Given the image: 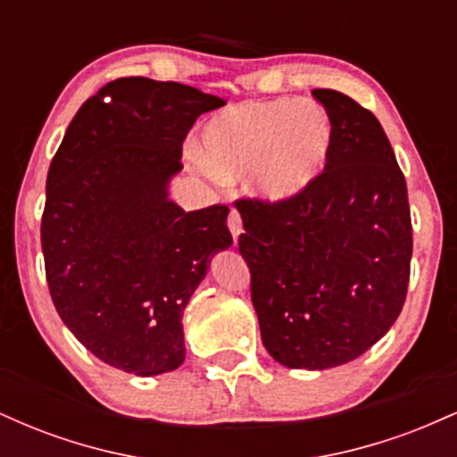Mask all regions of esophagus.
<instances>
[{"label": "esophagus", "mask_w": 457, "mask_h": 457, "mask_svg": "<svg viewBox=\"0 0 457 457\" xmlns=\"http://www.w3.org/2000/svg\"><path fill=\"white\" fill-rule=\"evenodd\" d=\"M228 228H229V232H232L234 243H236V240H238V236L243 234V219H240V214L236 212V211L229 212V217H228Z\"/></svg>", "instance_id": "esophagus-1"}]
</instances>
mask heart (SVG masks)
<instances>
[{"label":"heart","instance_id":"1","mask_svg":"<svg viewBox=\"0 0 457 457\" xmlns=\"http://www.w3.org/2000/svg\"><path fill=\"white\" fill-rule=\"evenodd\" d=\"M333 139L330 115L316 101H245L208 120L193 161L219 180L246 178L260 202L287 204L327 171Z\"/></svg>","mask_w":457,"mask_h":457}]
</instances>
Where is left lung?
I'll use <instances>...</instances> for the list:
<instances>
[{
  "mask_svg": "<svg viewBox=\"0 0 457 457\" xmlns=\"http://www.w3.org/2000/svg\"><path fill=\"white\" fill-rule=\"evenodd\" d=\"M333 122L327 171L287 204L238 199V251L264 348L292 370L350 363L400 316L412 258L406 180L376 115L313 90Z\"/></svg>",
  "mask_w": 457,
  "mask_h": 457,
  "instance_id": "8db88e82",
  "label": "left lung"
}]
</instances>
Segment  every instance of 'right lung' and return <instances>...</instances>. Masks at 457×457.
I'll list each match as a JSON object with an SVG mask.
<instances>
[{"mask_svg": "<svg viewBox=\"0 0 457 457\" xmlns=\"http://www.w3.org/2000/svg\"><path fill=\"white\" fill-rule=\"evenodd\" d=\"M223 104L176 81L115 79L81 104L51 161L40 228L51 298L79 342L129 374L182 365V313L232 245L228 206L185 212L170 199L187 133Z\"/></svg>", "mask_w": 457, "mask_h": 457, "instance_id": "1", "label": "right lung"}]
</instances>
